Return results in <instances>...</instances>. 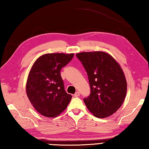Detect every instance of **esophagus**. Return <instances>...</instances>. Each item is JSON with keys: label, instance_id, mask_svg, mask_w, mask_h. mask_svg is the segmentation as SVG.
<instances>
[{"label": "esophagus", "instance_id": "esophagus-1", "mask_svg": "<svg viewBox=\"0 0 149 149\" xmlns=\"http://www.w3.org/2000/svg\"><path fill=\"white\" fill-rule=\"evenodd\" d=\"M74 96L75 97H79L80 96V93L78 92V91H77L74 93Z\"/></svg>", "mask_w": 149, "mask_h": 149}]
</instances>
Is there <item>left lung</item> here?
<instances>
[{"label":"left lung","mask_w":149,"mask_h":149,"mask_svg":"<svg viewBox=\"0 0 149 149\" xmlns=\"http://www.w3.org/2000/svg\"><path fill=\"white\" fill-rule=\"evenodd\" d=\"M88 76L91 93L84 99L94 116L105 118L116 112L125 99L127 83L123 69L111 55L102 51L76 54Z\"/></svg>","instance_id":"left-lung-1"}]
</instances>
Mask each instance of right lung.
Masks as SVG:
<instances>
[{
    "label": "right lung",
    "instance_id": "right-lung-1",
    "mask_svg": "<svg viewBox=\"0 0 149 149\" xmlns=\"http://www.w3.org/2000/svg\"><path fill=\"white\" fill-rule=\"evenodd\" d=\"M73 56V53H49L41 56L33 64L26 91L33 107L42 116H58L71 101L72 96L65 91L60 71Z\"/></svg>",
    "mask_w": 149,
    "mask_h": 149
}]
</instances>
